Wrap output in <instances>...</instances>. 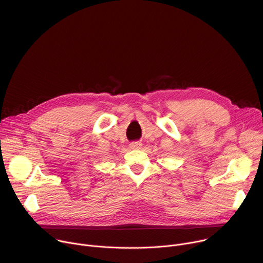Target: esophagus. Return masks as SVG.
<instances>
[{"instance_id": "34e87169", "label": "esophagus", "mask_w": 263, "mask_h": 263, "mask_svg": "<svg viewBox=\"0 0 263 263\" xmlns=\"http://www.w3.org/2000/svg\"><path fill=\"white\" fill-rule=\"evenodd\" d=\"M141 145H142V143H141L140 141H134V142H132V143L129 144V146H130V148H133V149H138V148L141 147Z\"/></svg>"}]
</instances>
